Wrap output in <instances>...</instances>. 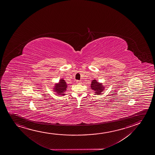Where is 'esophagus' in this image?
I'll use <instances>...</instances> for the list:
<instances>
[{
    "label": "esophagus",
    "instance_id": "1",
    "mask_svg": "<svg viewBox=\"0 0 155 155\" xmlns=\"http://www.w3.org/2000/svg\"><path fill=\"white\" fill-rule=\"evenodd\" d=\"M77 83H78V84H80V83H81V81L80 80H77Z\"/></svg>",
    "mask_w": 155,
    "mask_h": 155
}]
</instances>
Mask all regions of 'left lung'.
<instances>
[{"mask_svg":"<svg viewBox=\"0 0 155 155\" xmlns=\"http://www.w3.org/2000/svg\"><path fill=\"white\" fill-rule=\"evenodd\" d=\"M102 84H100L99 82H97V81L93 80L91 83V87L93 89L94 91H96L95 94H100L101 92L103 91L104 89V87H102Z\"/></svg>","mask_w":155,"mask_h":155,"instance_id":"8db88e82","label":"left lung"}]
</instances>
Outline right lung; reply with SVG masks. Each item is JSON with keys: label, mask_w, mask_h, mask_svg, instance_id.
Masks as SVG:
<instances>
[{"label": "right lung", "mask_w": 155, "mask_h": 155, "mask_svg": "<svg viewBox=\"0 0 155 155\" xmlns=\"http://www.w3.org/2000/svg\"><path fill=\"white\" fill-rule=\"evenodd\" d=\"M55 90L56 91V93H58L60 94H63L65 90H66V88L67 87V84H66L65 81L64 80H61L60 81V83L58 84L55 85Z\"/></svg>", "instance_id": "1"}]
</instances>
